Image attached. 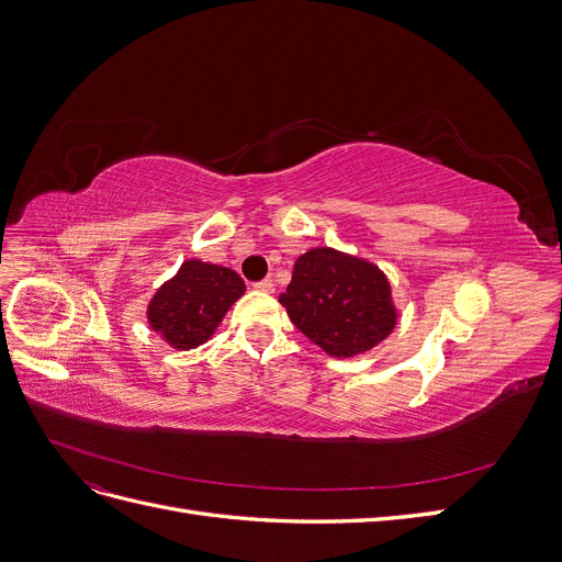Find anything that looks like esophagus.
<instances>
[{"mask_svg":"<svg viewBox=\"0 0 562 562\" xmlns=\"http://www.w3.org/2000/svg\"><path fill=\"white\" fill-rule=\"evenodd\" d=\"M252 288H255V291H260V293H274V281L262 279V281L255 283Z\"/></svg>","mask_w":562,"mask_h":562,"instance_id":"34e87169","label":"esophagus"}]
</instances>
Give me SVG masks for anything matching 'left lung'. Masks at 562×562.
I'll return each mask as SVG.
<instances>
[{
    "label": "left lung",
    "mask_w": 562,
    "mask_h": 562,
    "mask_svg": "<svg viewBox=\"0 0 562 562\" xmlns=\"http://www.w3.org/2000/svg\"><path fill=\"white\" fill-rule=\"evenodd\" d=\"M279 302L297 330L335 359L378 347L398 318L384 271L328 246L300 255Z\"/></svg>",
    "instance_id": "8db88e82"
}]
</instances>
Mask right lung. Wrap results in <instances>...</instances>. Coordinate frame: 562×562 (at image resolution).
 Wrapping results in <instances>:
<instances>
[{"mask_svg": "<svg viewBox=\"0 0 562 562\" xmlns=\"http://www.w3.org/2000/svg\"><path fill=\"white\" fill-rule=\"evenodd\" d=\"M246 293V283L229 267L184 260L147 304L149 328L168 347L194 349L211 339L232 304Z\"/></svg>", "mask_w": 562, "mask_h": 562, "instance_id": "right-lung-1", "label": "right lung"}]
</instances>
